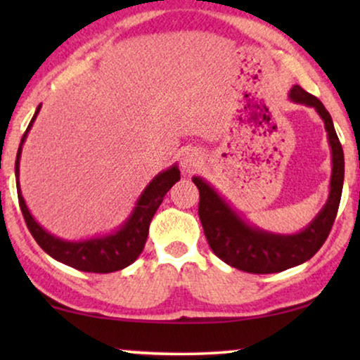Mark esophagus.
Listing matches in <instances>:
<instances>
[{
	"label": "esophagus",
	"instance_id": "esophagus-1",
	"mask_svg": "<svg viewBox=\"0 0 360 360\" xmlns=\"http://www.w3.org/2000/svg\"><path fill=\"white\" fill-rule=\"evenodd\" d=\"M180 164L181 170H184L185 174H193V172L201 165V157L198 152L195 150H185L184 154H181Z\"/></svg>",
	"mask_w": 360,
	"mask_h": 360
}]
</instances>
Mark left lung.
Returning <instances> with one entry per match:
<instances>
[{"instance_id": "left-lung-1", "label": "left lung", "mask_w": 360, "mask_h": 360, "mask_svg": "<svg viewBox=\"0 0 360 360\" xmlns=\"http://www.w3.org/2000/svg\"><path fill=\"white\" fill-rule=\"evenodd\" d=\"M290 100L314 108L321 116L333 155L328 201L303 231L297 234H272L250 226L221 198L213 186L200 176H193V184L200 190V221L211 250L223 262L243 272L275 274L307 262L321 249L338 214L344 181V152L331 115L316 96L309 95L300 85L290 90Z\"/></svg>"}]
</instances>
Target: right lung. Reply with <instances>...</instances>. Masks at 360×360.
Masks as SVG:
<instances>
[{
  "label": "right lung",
  "mask_w": 360,
  "mask_h": 360,
  "mask_svg": "<svg viewBox=\"0 0 360 360\" xmlns=\"http://www.w3.org/2000/svg\"><path fill=\"white\" fill-rule=\"evenodd\" d=\"M41 106H37L34 112L31 122H29L26 132H24L21 144H19L16 155V188L18 200L21 206L24 221H26L27 229L31 231L32 238L41 245L44 252H47L52 259L58 262L68 265L82 272H95V274H110L116 272L131 265L139 257L142 249H144L147 234H149L150 221L154 218L157 208H159L162 200L167 195L172 186L180 180V170L176 165H172L165 172H160L137 200V203L132 210V213L124 224L115 233L100 238H91L86 240H63L60 238L47 233L36 219L32 218L31 211L27 210L26 201L21 195L19 188V159H21L22 144L26 141L27 132L32 127V122L41 111Z\"/></svg>",
  "instance_id": "right-lung-1"
}]
</instances>
